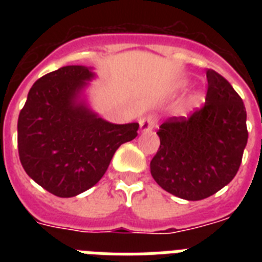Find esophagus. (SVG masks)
I'll return each instance as SVG.
<instances>
[{"label": "esophagus", "instance_id": "34e87169", "mask_svg": "<svg viewBox=\"0 0 262 262\" xmlns=\"http://www.w3.org/2000/svg\"><path fill=\"white\" fill-rule=\"evenodd\" d=\"M140 123V130L147 133V132H151L154 127L156 126L158 123V119H156L155 115H147V117H143V118L139 121Z\"/></svg>", "mask_w": 262, "mask_h": 262}]
</instances>
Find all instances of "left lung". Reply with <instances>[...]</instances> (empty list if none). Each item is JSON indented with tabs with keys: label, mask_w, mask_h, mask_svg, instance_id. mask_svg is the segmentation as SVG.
<instances>
[{
	"label": "left lung",
	"mask_w": 262,
	"mask_h": 262,
	"mask_svg": "<svg viewBox=\"0 0 262 262\" xmlns=\"http://www.w3.org/2000/svg\"><path fill=\"white\" fill-rule=\"evenodd\" d=\"M205 104L190 117H171L158 130L151 174L164 190L189 201L215 194L239 170L248 144L246 108L231 84L207 71Z\"/></svg>",
	"instance_id": "1"
}]
</instances>
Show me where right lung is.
I'll use <instances>...</instances> for the list:
<instances>
[{
  "label": "right lung",
  "instance_id": "add662e5",
  "mask_svg": "<svg viewBox=\"0 0 262 262\" xmlns=\"http://www.w3.org/2000/svg\"><path fill=\"white\" fill-rule=\"evenodd\" d=\"M94 76L81 65L47 73L35 81L18 114L23 168L58 197H75L96 185L119 145L137 136V122H107L80 99Z\"/></svg>",
  "mask_w": 262,
  "mask_h": 262
}]
</instances>
